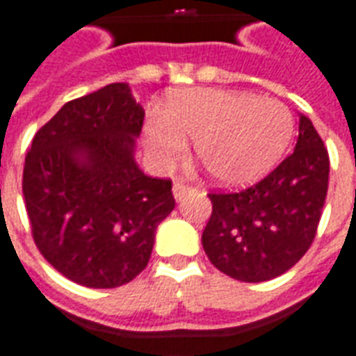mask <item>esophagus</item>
<instances>
[{
	"instance_id": "obj_1",
	"label": "esophagus",
	"mask_w": 356,
	"mask_h": 356,
	"mask_svg": "<svg viewBox=\"0 0 356 356\" xmlns=\"http://www.w3.org/2000/svg\"><path fill=\"white\" fill-rule=\"evenodd\" d=\"M190 190H192V186L190 184H184L183 179H177L175 183H173V196H175V200H183L184 194H188Z\"/></svg>"
}]
</instances>
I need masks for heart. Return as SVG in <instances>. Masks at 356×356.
Here are the masks:
<instances>
[{
	"mask_svg": "<svg viewBox=\"0 0 356 356\" xmlns=\"http://www.w3.org/2000/svg\"><path fill=\"white\" fill-rule=\"evenodd\" d=\"M291 112L275 99L194 89L166 106L164 121H151L145 142L164 164L184 154V140L196 142V156L216 181L246 184L280 162L293 138Z\"/></svg>",
	"mask_w": 356,
	"mask_h": 356,
	"instance_id": "1",
	"label": "heart"
}]
</instances>
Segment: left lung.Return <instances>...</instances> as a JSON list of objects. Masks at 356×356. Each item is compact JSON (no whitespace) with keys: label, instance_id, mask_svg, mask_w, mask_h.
I'll return each mask as SVG.
<instances>
[{"label":"left lung","instance_id":"left-lung-1","mask_svg":"<svg viewBox=\"0 0 356 356\" xmlns=\"http://www.w3.org/2000/svg\"><path fill=\"white\" fill-rule=\"evenodd\" d=\"M329 153L308 118L276 170L238 192H211L213 213L202 244L214 267L241 282H267L305 256L329 188Z\"/></svg>","mask_w":356,"mask_h":356}]
</instances>
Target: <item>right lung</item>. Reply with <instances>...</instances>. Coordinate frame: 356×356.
<instances>
[{
    "instance_id": "obj_1",
    "label": "right lung",
    "mask_w": 356,
    "mask_h": 356,
    "mask_svg": "<svg viewBox=\"0 0 356 356\" xmlns=\"http://www.w3.org/2000/svg\"><path fill=\"white\" fill-rule=\"evenodd\" d=\"M143 118L129 83H110L67 102L26 156L22 190L35 244L80 286L112 289L136 278L175 207L172 181L136 164Z\"/></svg>"
}]
</instances>
